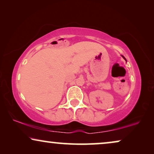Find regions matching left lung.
Segmentation results:
<instances>
[{"label": "left lung", "mask_w": 154, "mask_h": 154, "mask_svg": "<svg viewBox=\"0 0 154 154\" xmlns=\"http://www.w3.org/2000/svg\"><path fill=\"white\" fill-rule=\"evenodd\" d=\"M122 57H123V58H124V59H125V61H126V59H125V57H123V56H122Z\"/></svg>", "instance_id": "8db88e82"}]
</instances>
